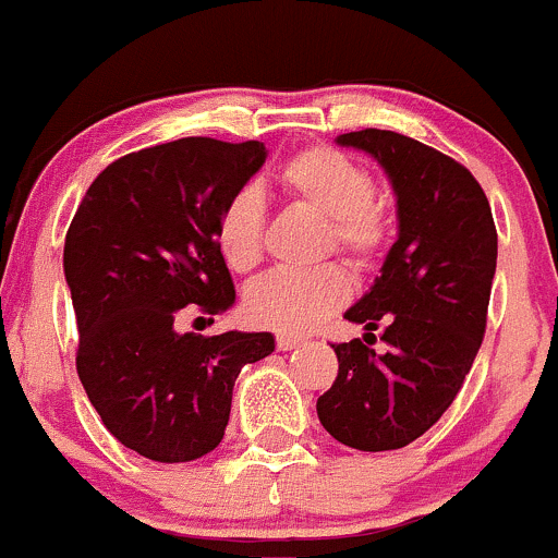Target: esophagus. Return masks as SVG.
I'll use <instances>...</instances> for the list:
<instances>
[{"instance_id": "34e87169", "label": "esophagus", "mask_w": 558, "mask_h": 558, "mask_svg": "<svg viewBox=\"0 0 558 558\" xmlns=\"http://www.w3.org/2000/svg\"><path fill=\"white\" fill-rule=\"evenodd\" d=\"M301 343H303V338H298V336H287V332H281V336H277V349H279V352H290V349L301 347Z\"/></svg>"}]
</instances>
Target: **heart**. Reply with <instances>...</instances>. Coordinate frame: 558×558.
Here are the masks:
<instances>
[{
    "label": "heart",
    "mask_w": 558,
    "mask_h": 558,
    "mask_svg": "<svg viewBox=\"0 0 558 558\" xmlns=\"http://www.w3.org/2000/svg\"><path fill=\"white\" fill-rule=\"evenodd\" d=\"M279 185L327 220L325 250L336 246L357 266H373L389 241L387 211L371 198V177L357 160L312 147L292 155L279 171ZM266 204L260 193L244 187L222 206L215 241L233 274L255 271L263 257ZM352 292L347 271L336 263L314 271H274L246 290V317L281 332H306L343 306Z\"/></svg>",
    "instance_id": "b5f03b06"
}]
</instances>
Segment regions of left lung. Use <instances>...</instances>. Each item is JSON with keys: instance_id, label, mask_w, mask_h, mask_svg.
I'll list each match as a JSON object with an SVG mask.
<instances>
[{"instance_id": "left-lung-1", "label": "left lung", "mask_w": 558, "mask_h": 558, "mask_svg": "<svg viewBox=\"0 0 558 558\" xmlns=\"http://www.w3.org/2000/svg\"><path fill=\"white\" fill-rule=\"evenodd\" d=\"M336 145L384 169L398 239L371 290L343 314L365 330L381 322L389 349L378 354L360 338L332 343L338 376L317 400V416L343 446L403 449L453 403L484 341L497 271L492 206L462 163L411 136L365 129Z\"/></svg>"}]
</instances>
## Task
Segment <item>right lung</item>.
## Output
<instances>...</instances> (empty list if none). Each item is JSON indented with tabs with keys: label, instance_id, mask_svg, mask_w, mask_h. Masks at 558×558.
<instances>
[{
	"label": "right lung",
	"instance_id": "obj_1",
	"mask_svg": "<svg viewBox=\"0 0 558 558\" xmlns=\"http://www.w3.org/2000/svg\"><path fill=\"white\" fill-rule=\"evenodd\" d=\"M263 142L187 136L123 155L94 180L64 244L77 373L125 449L191 462L220 446L233 384L274 352L271 332H177L182 308L236 303L217 250L222 206L266 163Z\"/></svg>",
	"mask_w": 558,
	"mask_h": 558
}]
</instances>
